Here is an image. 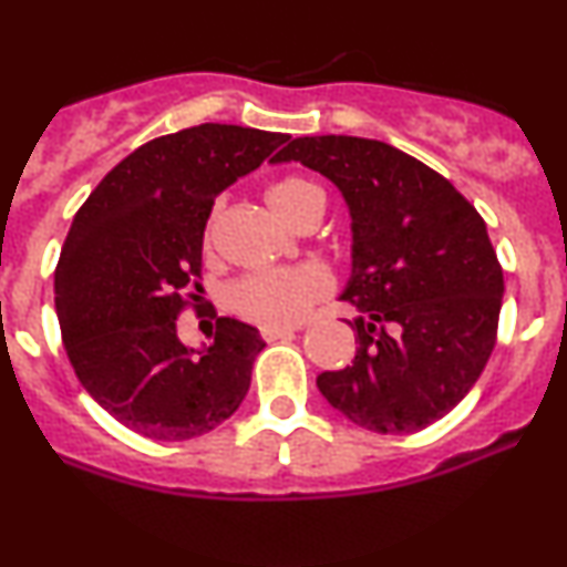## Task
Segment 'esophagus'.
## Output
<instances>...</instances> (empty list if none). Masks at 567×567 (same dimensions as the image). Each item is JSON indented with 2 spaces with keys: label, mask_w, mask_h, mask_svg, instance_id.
I'll list each match as a JSON object with an SVG mask.
<instances>
[{
  "label": "esophagus",
  "mask_w": 567,
  "mask_h": 567,
  "mask_svg": "<svg viewBox=\"0 0 567 567\" xmlns=\"http://www.w3.org/2000/svg\"><path fill=\"white\" fill-rule=\"evenodd\" d=\"M292 333H296V328H264L261 336L266 338V341H279V338H290Z\"/></svg>",
  "instance_id": "1"
}]
</instances>
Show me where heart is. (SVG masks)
Instances as JSON below:
<instances>
[{
    "label": "heart",
    "instance_id": "heart-1",
    "mask_svg": "<svg viewBox=\"0 0 567 567\" xmlns=\"http://www.w3.org/2000/svg\"><path fill=\"white\" fill-rule=\"evenodd\" d=\"M266 202L277 213V218L296 226L311 213H322L324 194L315 181L288 175V178H279L266 188ZM328 290L330 277L320 266L303 264L290 266V269H266L247 275L229 290V303L247 320L266 324V328L269 324L271 328H285V324L301 322L311 303L328 296Z\"/></svg>",
    "mask_w": 567,
    "mask_h": 567
}]
</instances>
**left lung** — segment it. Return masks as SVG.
Wrapping results in <instances>:
<instances>
[{
  "instance_id": "8db88e82",
  "label": "left lung",
  "mask_w": 567,
  "mask_h": 567,
  "mask_svg": "<svg viewBox=\"0 0 567 567\" xmlns=\"http://www.w3.org/2000/svg\"><path fill=\"white\" fill-rule=\"evenodd\" d=\"M271 162H301L343 194L351 216L357 354L317 386L357 426L426 429L470 394L491 351L504 271L485 220L424 162L354 135L292 138Z\"/></svg>"
}]
</instances>
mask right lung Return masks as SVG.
I'll use <instances>...</instances> for the list:
<instances>
[{
	"label": "right lung",
	"instance_id": "right-lung-1",
	"mask_svg": "<svg viewBox=\"0 0 567 567\" xmlns=\"http://www.w3.org/2000/svg\"><path fill=\"white\" fill-rule=\"evenodd\" d=\"M285 141L216 122L162 135L76 210L55 269L63 347L87 394L143 437H199L243 405L266 347L258 330L218 317L210 343L192 349L175 320L197 301L184 292L199 285L213 202Z\"/></svg>",
	"mask_w": 567,
	"mask_h": 567
}]
</instances>
